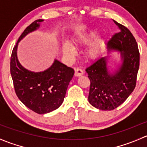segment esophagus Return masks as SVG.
<instances>
[{
	"label": "esophagus",
	"instance_id": "esophagus-1",
	"mask_svg": "<svg viewBox=\"0 0 147 147\" xmlns=\"http://www.w3.org/2000/svg\"><path fill=\"white\" fill-rule=\"evenodd\" d=\"M84 74V71H83L81 69H80V68H76V69H75L76 76H82Z\"/></svg>",
	"mask_w": 147,
	"mask_h": 147
}]
</instances>
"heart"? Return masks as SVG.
<instances>
[{
    "label": "heart",
    "mask_w": 147,
    "mask_h": 147,
    "mask_svg": "<svg viewBox=\"0 0 147 147\" xmlns=\"http://www.w3.org/2000/svg\"><path fill=\"white\" fill-rule=\"evenodd\" d=\"M97 37V33L95 32H90L88 33H82L78 34L76 38V41L80 44H87L90 41L94 40ZM104 45V41L101 39H98L94 42H91L88 45L86 49V54L90 59L96 58L101 50ZM63 51L66 55L72 56L75 52V47L71 42L69 41L64 42L63 45Z\"/></svg>",
    "instance_id": "heart-1"
}]
</instances>
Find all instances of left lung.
I'll return each mask as SVG.
<instances>
[{
  "label": "left lung",
  "instance_id": "1",
  "mask_svg": "<svg viewBox=\"0 0 147 147\" xmlns=\"http://www.w3.org/2000/svg\"><path fill=\"white\" fill-rule=\"evenodd\" d=\"M120 32L107 42L108 53L120 52L122 63L111 72L108 66L109 56L99 57L86 68L90 81L88 102L99 110H112L123 103L136 86L140 66V52L131 32L115 21Z\"/></svg>",
  "mask_w": 147,
  "mask_h": 147
}]
</instances>
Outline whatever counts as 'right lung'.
<instances>
[{"instance_id":"add662e5","label":"right lung","mask_w":147,"mask_h":147,"mask_svg":"<svg viewBox=\"0 0 147 147\" xmlns=\"http://www.w3.org/2000/svg\"><path fill=\"white\" fill-rule=\"evenodd\" d=\"M43 20L34 21L24 30L14 47L10 58V74L20 100L38 114H46L62 104L74 70L54 59L49 68L34 72L24 68L18 59V43L29 33L40 28Z\"/></svg>"}]
</instances>
